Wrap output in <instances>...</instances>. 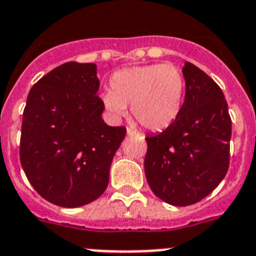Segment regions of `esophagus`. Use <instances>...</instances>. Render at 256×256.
Instances as JSON below:
<instances>
[{"mask_svg":"<svg viewBox=\"0 0 256 256\" xmlns=\"http://www.w3.org/2000/svg\"><path fill=\"white\" fill-rule=\"evenodd\" d=\"M126 134L130 136V137H140V138H144V136L140 134V133L136 132V130H130V128H128V130H126Z\"/></svg>","mask_w":256,"mask_h":256,"instance_id":"1","label":"esophagus"}]
</instances>
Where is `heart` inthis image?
I'll list each match as a JSON object with an SVG mask.
<instances>
[{
    "label": "heart",
    "mask_w": 256,
    "mask_h": 256,
    "mask_svg": "<svg viewBox=\"0 0 256 256\" xmlns=\"http://www.w3.org/2000/svg\"><path fill=\"white\" fill-rule=\"evenodd\" d=\"M185 78L172 63H154L116 71L110 91L102 94L105 108L123 116L130 105L132 116L146 130L160 132L174 123L182 106Z\"/></svg>",
    "instance_id": "1"
}]
</instances>
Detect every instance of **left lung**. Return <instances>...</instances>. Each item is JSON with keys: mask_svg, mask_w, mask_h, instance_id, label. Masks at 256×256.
I'll list each match as a JSON object with an SVG mask.
<instances>
[{"mask_svg": "<svg viewBox=\"0 0 256 256\" xmlns=\"http://www.w3.org/2000/svg\"><path fill=\"white\" fill-rule=\"evenodd\" d=\"M185 100L174 123L146 137L144 172L154 196L185 207L210 194L230 165L231 118L224 95L190 62L182 67Z\"/></svg>", "mask_w": 256, "mask_h": 256, "instance_id": "left-lung-1", "label": "left lung"}]
</instances>
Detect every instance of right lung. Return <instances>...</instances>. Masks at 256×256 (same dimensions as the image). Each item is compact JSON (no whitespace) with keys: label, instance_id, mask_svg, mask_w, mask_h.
<instances>
[{"label":"right lung","instance_id":"add662e5","mask_svg":"<svg viewBox=\"0 0 256 256\" xmlns=\"http://www.w3.org/2000/svg\"><path fill=\"white\" fill-rule=\"evenodd\" d=\"M96 74L94 63H63L28 95L20 162L35 190L60 207H81L104 193L126 137V126L102 120Z\"/></svg>","mask_w":256,"mask_h":256}]
</instances>
